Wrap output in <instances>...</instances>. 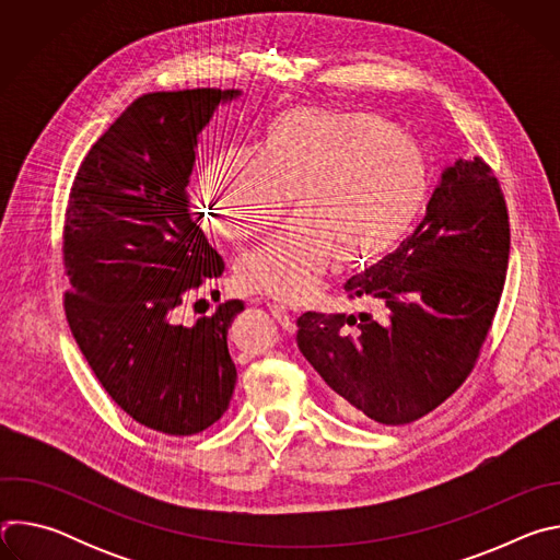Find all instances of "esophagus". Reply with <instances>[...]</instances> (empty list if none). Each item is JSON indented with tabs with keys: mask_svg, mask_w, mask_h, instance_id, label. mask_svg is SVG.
Returning <instances> with one entry per match:
<instances>
[{
	"mask_svg": "<svg viewBox=\"0 0 560 560\" xmlns=\"http://www.w3.org/2000/svg\"><path fill=\"white\" fill-rule=\"evenodd\" d=\"M270 312H272V316L277 318V322L283 326V328H292V312L285 307V305H281V303H270Z\"/></svg>",
	"mask_w": 560,
	"mask_h": 560,
	"instance_id": "34e87169",
	"label": "esophagus"
}]
</instances>
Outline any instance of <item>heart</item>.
<instances>
[{"instance_id": "heart-1", "label": "heart", "mask_w": 560, "mask_h": 560, "mask_svg": "<svg viewBox=\"0 0 560 560\" xmlns=\"http://www.w3.org/2000/svg\"><path fill=\"white\" fill-rule=\"evenodd\" d=\"M430 192L423 148L370 113L285 108L255 150L217 156L199 179L208 232L244 242L285 210L294 221L236 261L244 290L303 299L330 259L368 266L404 242Z\"/></svg>"}]
</instances>
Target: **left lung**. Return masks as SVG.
<instances>
[{"mask_svg": "<svg viewBox=\"0 0 560 560\" xmlns=\"http://www.w3.org/2000/svg\"><path fill=\"white\" fill-rule=\"evenodd\" d=\"M510 223L483 159H456L419 228L392 255L348 279L381 316L305 312L296 346L352 421L412 423L465 381L503 292Z\"/></svg>", "mask_w": 560, "mask_h": 560, "instance_id": "8db88e82", "label": "left lung"}]
</instances>
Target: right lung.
I'll return each mask as SVG.
<instances>
[{
	"label": "right lung",
	"instance_id": "1",
	"mask_svg": "<svg viewBox=\"0 0 560 560\" xmlns=\"http://www.w3.org/2000/svg\"><path fill=\"white\" fill-rule=\"evenodd\" d=\"M238 97L197 89L135 100L86 154L66 210L70 332L113 401L173 436L219 421L236 383L228 328L244 301L192 326L177 324V307L223 272L188 184L201 130Z\"/></svg>",
	"mask_w": 560,
	"mask_h": 560
}]
</instances>
